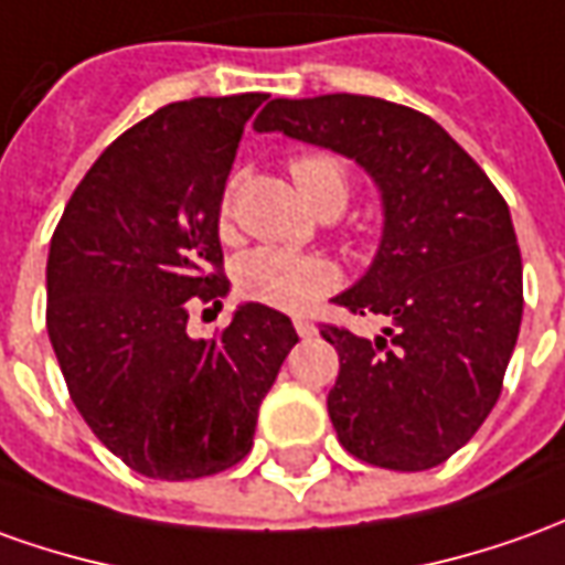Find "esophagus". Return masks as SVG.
<instances>
[{
  "label": "esophagus",
  "mask_w": 565,
  "mask_h": 565,
  "mask_svg": "<svg viewBox=\"0 0 565 565\" xmlns=\"http://www.w3.org/2000/svg\"><path fill=\"white\" fill-rule=\"evenodd\" d=\"M295 332L301 334V338H313V334H317V326L310 320H305V317H295Z\"/></svg>",
  "instance_id": "34e87169"
}]
</instances>
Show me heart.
<instances>
[{
    "label": "heart",
    "instance_id": "b5f03b06",
    "mask_svg": "<svg viewBox=\"0 0 565 565\" xmlns=\"http://www.w3.org/2000/svg\"><path fill=\"white\" fill-rule=\"evenodd\" d=\"M289 174L305 202L320 212L332 200L348 202V171L341 159L329 153H305L291 159ZM231 212V193L221 200V215ZM341 282L338 264L322 255L291 252V248H274L260 245L236 264V289L252 305L274 307L286 313H305L313 305H320L326 295H332Z\"/></svg>",
    "mask_w": 565,
    "mask_h": 565
}]
</instances>
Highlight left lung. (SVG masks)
Masks as SVG:
<instances>
[{
    "mask_svg": "<svg viewBox=\"0 0 565 565\" xmlns=\"http://www.w3.org/2000/svg\"><path fill=\"white\" fill-rule=\"evenodd\" d=\"M255 128L356 159L381 186L379 255L334 301L391 326L369 341L322 322L341 363L329 418L365 465L437 468L489 418L520 334L523 258L508 202L446 128L381 97H276Z\"/></svg>",
    "mask_w": 565,
    "mask_h": 565,
    "instance_id": "8db88e82",
    "label": "left lung"
}]
</instances>
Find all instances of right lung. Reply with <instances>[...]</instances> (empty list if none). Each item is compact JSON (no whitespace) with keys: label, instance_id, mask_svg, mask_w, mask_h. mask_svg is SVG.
I'll return each mask as SVG.
<instances>
[{"label":"right lung","instance_id":"add662e5","mask_svg":"<svg viewBox=\"0 0 565 565\" xmlns=\"http://www.w3.org/2000/svg\"><path fill=\"white\" fill-rule=\"evenodd\" d=\"M267 95L193 97L131 126L97 157L57 221L45 326L70 399L95 437L153 480L239 465L260 399L298 334L243 305L215 338H190L200 305L231 289L217 215L245 122Z\"/></svg>","mask_w":565,"mask_h":565}]
</instances>
